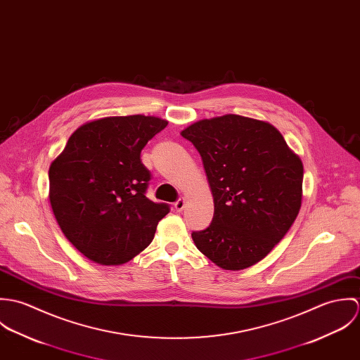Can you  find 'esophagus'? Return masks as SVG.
I'll list each match as a JSON object with an SVG mask.
<instances>
[{
  "instance_id": "1",
  "label": "esophagus",
  "mask_w": 360,
  "mask_h": 360,
  "mask_svg": "<svg viewBox=\"0 0 360 360\" xmlns=\"http://www.w3.org/2000/svg\"><path fill=\"white\" fill-rule=\"evenodd\" d=\"M184 207H186V200H184V198H179V200L174 202V209H176L177 212H181Z\"/></svg>"
}]
</instances>
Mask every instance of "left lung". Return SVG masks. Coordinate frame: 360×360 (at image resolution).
<instances>
[{
	"label": "left lung",
	"mask_w": 360,
	"mask_h": 360,
	"mask_svg": "<svg viewBox=\"0 0 360 360\" xmlns=\"http://www.w3.org/2000/svg\"><path fill=\"white\" fill-rule=\"evenodd\" d=\"M202 158L213 195L209 227L193 231L197 248L224 270H243L287 234L302 202L304 165L267 122L224 115L181 131Z\"/></svg>",
	"instance_id": "left-lung-1"
}]
</instances>
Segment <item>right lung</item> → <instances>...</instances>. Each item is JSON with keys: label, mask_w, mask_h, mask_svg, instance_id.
Listing matches in <instances>:
<instances>
[{"label": "right lung", "mask_w": 360, "mask_h": 360, "mask_svg": "<svg viewBox=\"0 0 360 360\" xmlns=\"http://www.w3.org/2000/svg\"><path fill=\"white\" fill-rule=\"evenodd\" d=\"M167 126L155 116H110L80 126L52 160L50 202L65 237L90 260L117 266L154 240L170 207L146 197L141 150Z\"/></svg>", "instance_id": "obj_1"}]
</instances>
